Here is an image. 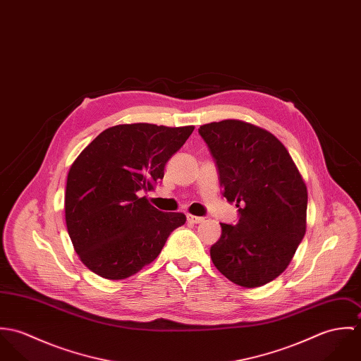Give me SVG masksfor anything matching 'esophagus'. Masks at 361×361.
<instances>
[{
    "label": "esophagus",
    "instance_id": "esophagus-1",
    "mask_svg": "<svg viewBox=\"0 0 361 361\" xmlns=\"http://www.w3.org/2000/svg\"><path fill=\"white\" fill-rule=\"evenodd\" d=\"M188 221L190 222V224H200V222H203L204 221V218L203 216H196V215H188Z\"/></svg>",
    "mask_w": 361,
    "mask_h": 361
}]
</instances>
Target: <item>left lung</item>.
<instances>
[{"label":"left lung","mask_w":361,"mask_h":361,"mask_svg":"<svg viewBox=\"0 0 361 361\" xmlns=\"http://www.w3.org/2000/svg\"><path fill=\"white\" fill-rule=\"evenodd\" d=\"M222 196L236 202V225L221 224L209 255L216 269L245 288L262 286L289 265L306 233L307 188L285 146L252 123L225 119L200 126Z\"/></svg>","instance_id":"1"}]
</instances>
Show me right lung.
I'll return each mask as SVG.
<instances>
[{"label": "right lung", "mask_w": 361, "mask_h": 361, "mask_svg": "<svg viewBox=\"0 0 361 361\" xmlns=\"http://www.w3.org/2000/svg\"><path fill=\"white\" fill-rule=\"evenodd\" d=\"M195 126L116 125L102 132L72 164L65 221L75 252L94 274L125 279L161 253L182 212H162L140 195L164 178V168Z\"/></svg>", "instance_id": "add662e5"}]
</instances>
